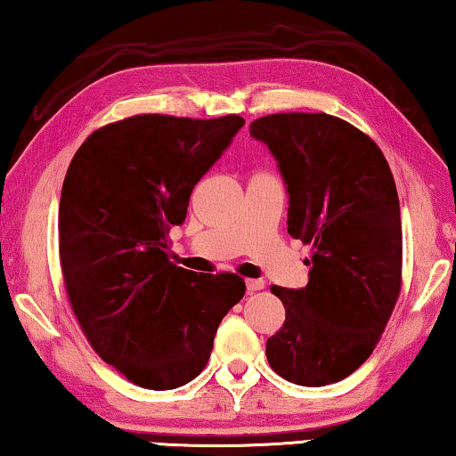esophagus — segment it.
Masks as SVG:
<instances>
[{
    "label": "esophagus",
    "mask_w": 456,
    "mask_h": 456,
    "mask_svg": "<svg viewBox=\"0 0 456 456\" xmlns=\"http://www.w3.org/2000/svg\"><path fill=\"white\" fill-rule=\"evenodd\" d=\"M263 288H265V281H263V280H247V289H248V294L259 292V289H263Z\"/></svg>",
    "instance_id": "obj_1"
}]
</instances>
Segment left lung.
Listing matches in <instances>:
<instances>
[{"label":"left lung","mask_w":456,"mask_h":456,"mask_svg":"<svg viewBox=\"0 0 456 456\" xmlns=\"http://www.w3.org/2000/svg\"><path fill=\"white\" fill-rule=\"evenodd\" d=\"M248 131L286 183L288 234L313 244L306 288H272L286 322L267 339L269 366L296 385H331L368 360L399 298L393 173L370 137L338 117L267 115Z\"/></svg>","instance_id":"left-lung-1"}]
</instances>
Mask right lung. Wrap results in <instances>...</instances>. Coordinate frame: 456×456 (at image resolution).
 <instances>
[{
	"label": "right lung",
	"instance_id": "add662e5",
	"mask_svg": "<svg viewBox=\"0 0 456 456\" xmlns=\"http://www.w3.org/2000/svg\"><path fill=\"white\" fill-rule=\"evenodd\" d=\"M244 118L137 115L86 140L59 201V256L76 319L94 352L151 391L206 368L217 327L244 296L234 273L168 261L167 234Z\"/></svg>",
	"mask_w": 456,
	"mask_h": 456
}]
</instances>
